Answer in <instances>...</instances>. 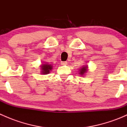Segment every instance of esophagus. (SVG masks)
Here are the masks:
<instances>
[{
    "instance_id": "1",
    "label": "esophagus",
    "mask_w": 127,
    "mask_h": 127,
    "mask_svg": "<svg viewBox=\"0 0 127 127\" xmlns=\"http://www.w3.org/2000/svg\"><path fill=\"white\" fill-rule=\"evenodd\" d=\"M61 64L63 65V66H64V65H67V61H62V62H61Z\"/></svg>"
}]
</instances>
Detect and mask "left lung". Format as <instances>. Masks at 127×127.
Returning <instances> with one entry per match:
<instances>
[{
  "instance_id": "8db88e82",
  "label": "left lung",
  "mask_w": 127,
  "mask_h": 127,
  "mask_svg": "<svg viewBox=\"0 0 127 127\" xmlns=\"http://www.w3.org/2000/svg\"><path fill=\"white\" fill-rule=\"evenodd\" d=\"M87 68L88 66H83V67L80 69V72H79V74H80V75H83L84 74H85V73L87 72Z\"/></svg>"
}]
</instances>
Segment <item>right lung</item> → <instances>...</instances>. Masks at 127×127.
I'll list each match as a JSON object with an SVG mask.
<instances>
[{
	"label": "right lung",
	"mask_w": 127,
	"mask_h": 127,
	"mask_svg": "<svg viewBox=\"0 0 127 127\" xmlns=\"http://www.w3.org/2000/svg\"><path fill=\"white\" fill-rule=\"evenodd\" d=\"M41 70H42V74H47L50 72V71H52V66L51 64H49L48 63L43 64L41 65Z\"/></svg>",
	"instance_id": "add662e5"
}]
</instances>
